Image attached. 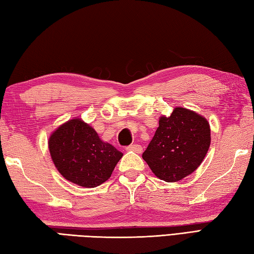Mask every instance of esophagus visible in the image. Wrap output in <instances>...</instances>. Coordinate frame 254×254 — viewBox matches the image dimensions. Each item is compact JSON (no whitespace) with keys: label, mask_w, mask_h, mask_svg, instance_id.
Segmentation results:
<instances>
[{"label":"esophagus","mask_w":254,"mask_h":254,"mask_svg":"<svg viewBox=\"0 0 254 254\" xmlns=\"http://www.w3.org/2000/svg\"><path fill=\"white\" fill-rule=\"evenodd\" d=\"M126 150L127 151H133V152H136V153H141V151H142V147L140 146V144H130V146H128V147H126Z\"/></svg>","instance_id":"esophagus-1"}]
</instances>
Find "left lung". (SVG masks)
Segmentation results:
<instances>
[{
    "label": "left lung",
    "mask_w": 254,
    "mask_h": 254,
    "mask_svg": "<svg viewBox=\"0 0 254 254\" xmlns=\"http://www.w3.org/2000/svg\"><path fill=\"white\" fill-rule=\"evenodd\" d=\"M210 144L209 124L204 117L177 107L162 116L142 158L165 182H177L199 167Z\"/></svg>",
    "instance_id": "8db88e82"
}]
</instances>
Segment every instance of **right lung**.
Here are the masks:
<instances>
[{"instance_id":"1","label":"right lung","mask_w":254,"mask_h":254,"mask_svg":"<svg viewBox=\"0 0 254 254\" xmlns=\"http://www.w3.org/2000/svg\"><path fill=\"white\" fill-rule=\"evenodd\" d=\"M51 158L62 177L83 188H96L111 178L123 153L102 141L80 120L64 124L49 138Z\"/></svg>"}]
</instances>
